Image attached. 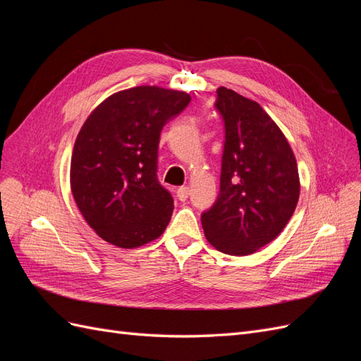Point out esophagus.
<instances>
[{
	"label": "esophagus",
	"instance_id": "34e87169",
	"mask_svg": "<svg viewBox=\"0 0 361 361\" xmlns=\"http://www.w3.org/2000/svg\"><path fill=\"white\" fill-rule=\"evenodd\" d=\"M176 194H178V199L180 202H185V200L188 199V195H190V188L188 187H180V188H178Z\"/></svg>",
	"mask_w": 361,
	"mask_h": 361
}]
</instances>
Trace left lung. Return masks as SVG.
Here are the masks:
<instances>
[{"label":"left lung","instance_id":"1","mask_svg":"<svg viewBox=\"0 0 361 361\" xmlns=\"http://www.w3.org/2000/svg\"><path fill=\"white\" fill-rule=\"evenodd\" d=\"M215 108L224 122L220 192L202 214L204 236L218 251L247 256L285 228L300 197L293 152L264 108L220 87Z\"/></svg>","mask_w":361,"mask_h":361}]
</instances>
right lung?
Returning a JSON list of instances; mask_svg holds the SVG:
<instances>
[{
    "label": "right lung",
    "mask_w": 361,
    "mask_h": 361,
    "mask_svg": "<svg viewBox=\"0 0 361 361\" xmlns=\"http://www.w3.org/2000/svg\"><path fill=\"white\" fill-rule=\"evenodd\" d=\"M190 101L185 92L140 85L106 97L87 117L73 146L71 188L106 243L135 248L166 231L173 197L157 174L159 135Z\"/></svg>",
    "instance_id": "right-lung-1"
}]
</instances>
